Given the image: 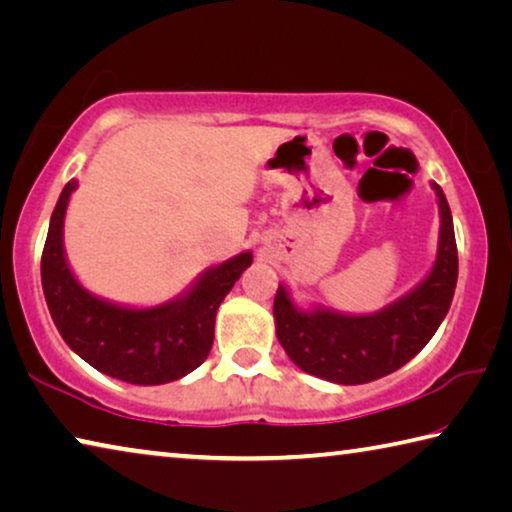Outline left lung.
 <instances>
[{"mask_svg": "<svg viewBox=\"0 0 512 512\" xmlns=\"http://www.w3.org/2000/svg\"><path fill=\"white\" fill-rule=\"evenodd\" d=\"M433 189L443 216L436 264L418 289L381 314H305L291 305L282 284L277 287L273 302L277 339L300 370L334 384H366L402 368L431 341L452 305L458 277L452 212L443 189L438 185Z\"/></svg>", "mask_w": 512, "mask_h": 512, "instance_id": "1", "label": "left lung"}]
</instances>
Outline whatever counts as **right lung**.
Here are the masks:
<instances>
[{
	"mask_svg": "<svg viewBox=\"0 0 512 512\" xmlns=\"http://www.w3.org/2000/svg\"><path fill=\"white\" fill-rule=\"evenodd\" d=\"M76 183H67L51 214L42 250V291L60 336L81 359L128 384L155 386L185 377L212 350L216 309L253 264L241 253L207 271L185 298L153 309H126L90 296L69 271L63 219Z\"/></svg>",
	"mask_w": 512,
	"mask_h": 512,
	"instance_id": "add662e5",
	"label": "right lung"
}]
</instances>
